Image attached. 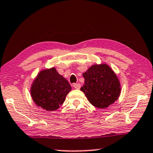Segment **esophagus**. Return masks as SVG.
Wrapping results in <instances>:
<instances>
[{"mask_svg":"<svg viewBox=\"0 0 153 153\" xmlns=\"http://www.w3.org/2000/svg\"><path fill=\"white\" fill-rule=\"evenodd\" d=\"M73 87L76 89H79L80 88H81V85H80L79 84H74Z\"/></svg>","mask_w":153,"mask_h":153,"instance_id":"1","label":"esophagus"}]
</instances>
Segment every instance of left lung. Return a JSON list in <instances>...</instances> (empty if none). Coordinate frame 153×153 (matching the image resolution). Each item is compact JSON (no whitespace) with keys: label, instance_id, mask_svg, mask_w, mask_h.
<instances>
[{"label":"left lung","instance_id":"1","mask_svg":"<svg viewBox=\"0 0 153 153\" xmlns=\"http://www.w3.org/2000/svg\"><path fill=\"white\" fill-rule=\"evenodd\" d=\"M80 90L95 107L105 108L118 99L121 85L117 75L107 64L93 65L84 73Z\"/></svg>","mask_w":153,"mask_h":153}]
</instances>
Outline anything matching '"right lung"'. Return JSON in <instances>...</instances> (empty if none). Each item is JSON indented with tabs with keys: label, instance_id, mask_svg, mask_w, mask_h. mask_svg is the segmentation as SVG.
Masks as SVG:
<instances>
[{
	"label": "right lung",
	"instance_id": "add662e5",
	"mask_svg": "<svg viewBox=\"0 0 153 153\" xmlns=\"http://www.w3.org/2000/svg\"><path fill=\"white\" fill-rule=\"evenodd\" d=\"M68 81L55 67L40 71L32 82L31 97L38 107L48 111L58 109L71 91Z\"/></svg>",
	"mask_w": 153,
	"mask_h": 153
}]
</instances>
